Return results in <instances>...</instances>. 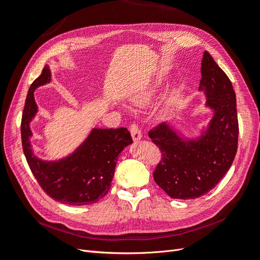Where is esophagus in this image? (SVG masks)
Returning a JSON list of instances; mask_svg holds the SVG:
<instances>
[{
    "instance_id": "1",
    "label": "esophagus",
    "mask_w": 260,
    "mask_h": 260,
    "mask_svg": "<svg viewBox=\"0 0 260 260\" xmlns=\"http://www.w3.org/2000/svg\"><path fill=\"white\" fill-rule=\"evenodd\" d=\"M130 133H131V136H132V138L135 141H138V140L142 138V133H141V130H140L139 125L137 123H131Z\"/></svg>"
}]
</instances>
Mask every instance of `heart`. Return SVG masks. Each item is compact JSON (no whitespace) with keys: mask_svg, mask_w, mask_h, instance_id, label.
<instances>
[{"mask_svg":"<svg viewBox=\"0 0 260 260\" xmlns=\"http://www.w3.org/2000/svg\"><path fill=\"white\" fill-rule=\"evenodd\" d=\"M159 86V82H154L152 83L147 88H145L144 90H142L141 92H139L138 95L136 96L135 101L138 102V103H142V102L147 101L149 98L152 96V94L155 92V90Z\"/></svg>","mask_w":260,"mask_h":260,"instance_id":"1","label":"heart"}]
</instances>
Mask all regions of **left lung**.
<instances>
[{"label":"left lung","mask_w":260,"mask_h":260,"mask_svg":"<svg viewBox=\"0 0 260 260\" xmlns=\"http://www.w3.org/2000/svg\"><path fill=\"white\" fill-rule=\"evenodd\" d=\"M201 73L199 90L205 92L206 105L215 112L204 135L184 141L165 122L148 133L161 152L154 180L172 199L194 200L207 194L230 169L238 151L239 121L232 83L207 51Z\"/></svg>","instance_id":"1"}]
</instances>
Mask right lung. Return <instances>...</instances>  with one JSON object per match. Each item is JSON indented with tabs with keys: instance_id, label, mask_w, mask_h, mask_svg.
Returning <instances> with one entry per match:
<instances>
[{
	"instance_id": "obj_1",
	"label": "right lung",
	"mask_w": 260,
	"mask_h": 260,
	"mask_svg": "<svg viewBox=\"0 0 260 260\" xmlns=\"http://www.w3.org/2000/svg\"><path fill=\"white\" fill-rule=\"evenodd\" d=\"M50 80V68L45 66L29 88L20 127L23 154L39 185L50 198L67 205H90L108 193L118 157L132 143V138L127 128L93 129L82 145L66 158L39 159L31 149L29 123L38 111L34 92Z\"/></svg>"
}]
</instances>
